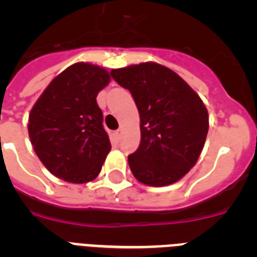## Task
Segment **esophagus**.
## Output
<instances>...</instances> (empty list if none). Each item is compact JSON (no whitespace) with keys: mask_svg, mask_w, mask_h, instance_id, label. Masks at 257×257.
Wrapping results in <instances>:
<instances>
[{"mask_svg":"<svg viewBox=\"0 0 257 257\" xmlns=\"http://www.w3.org/2000/svg\"><path fill=\"white\" fill-rule=\"evenodd\" d=\"M113 140H114L115 143H118L121 140V131H115V133H113Z\"/></svg>","mask_w":257,"mask_h":257,"instance_id":"esophagus-1","label":"esophagus"}]
</instances>
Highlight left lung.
Returning a JSON list of instances; mask_svg holds the SVG:
<instances>
[{"label": "left lung", "mask_w": 257, "mask_h": 257, "mask_svg": "<svg viewBox=\"0 0 257 257\" xmlns=\"http://www.w3.org/2000/svg\"><path fill=\"white\" fill-rule=\"evenodd\" d=\"M133 95L142 140L128 156L140 183L165 187L180 180L198 161L208 133V113L194 90L174 70L142 63L110 72Z\"/></svg>", "instance_id": "left-lung-1"}]
</instances>
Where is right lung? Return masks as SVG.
Wrapping results in <instances>:
<instances>
[{
    "instance_id": "obj_1",
    "label": "right lung",
    "mask_w": 257,
    "mask_h": 257,
    "mask_svg": "<svg viewBox=\"0 0 257 257\" xmlns=\"http://www.w3.org/2000/svg\"><path fill=\"white\" fill-rule=\"evenodd\" d=\"M109 81L104 68L76 63L52 79L32 108L31 143L56 178L83 184L100 172L112 147L96 96Z\"/></svg>"
}]
</instances>
